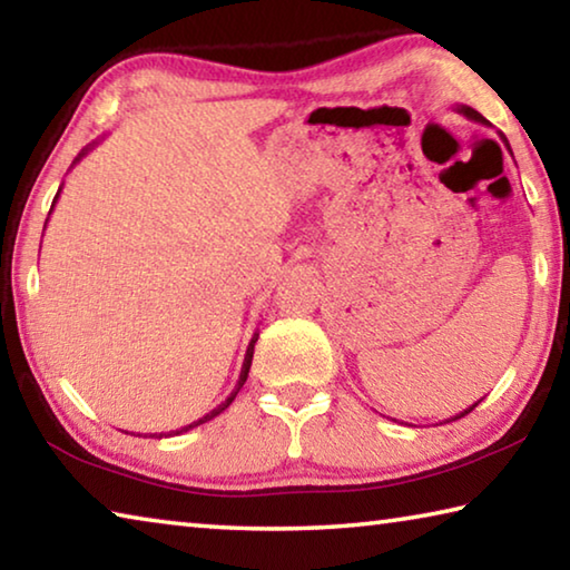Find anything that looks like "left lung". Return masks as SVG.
Listing matches in <instances>:
<instances>
[{
  "mask_svg": "<svg viewBox=\"0 0 570 570\" xmlns=\"http://www.w3.org/2000/svg\"><path fill=\"white\" fill-rule=\"evenodd\" d=\"M458 112H462V115H465V118H470V120H475V122H485V118H482V115L478 112V110H472V108H468V105H458V108H455ZM500 140H503L505 142V148L510 150V146H508V140H505V135H500ZM510 156H513V153H510ZM478 407V402L475 404H472V407H468L465 412H460V414H455V417H450V420H445V422H452V420H460V417H465V414H470L472 410H475Z\"/></svg>",
  "mask_w": 570,
  "mask_h": 570,
  "instance_id": "obj_1",
  "label": "left lung"
}]
</instances>
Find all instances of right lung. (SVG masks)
Returning a JSON list of instances; mask_svg holds the SVG:
<instances>
[{
	"label": "right lung",
	"instance_id": "obj_1",
	"mask_svg": "<svg viewBox=\"0 0 570 570\" xmlns=\"http://www.w3.org/2000/svg\"><path fill=\"white\" fill-rule=\"evenodd\" d=\"M95 146H98V140H95V142H90V146L88 148H85L82 153H80V156H77L75 158V163L77 160H80L82 156H88V153L95 148ZM62 190V188H60ZM60 190H57V196H60ZM57 196H55V200H52V208H55V204H57ZM52 208H50V214H52ZM47 226V224H45ZM256 340H258V334H254V336H250V342H248V350H246V356H244V366H240V374H238V384H236V390L234 392H230L228 394V397H226V402H220L218 404V407H214V410H210L208 414H204V417H200V420H196V422H190V424H186V428H180V430H173V432H168V435H166V432H160V435H158V432H156V435H153V438H170V435H183V432H188V430H193V428H198V424H204V422H208V420H214V417H218V414L220 412H224L226 407H228V404L230 402H234L236 400V394H238V390L240 387H244V382H246V377H248V370H250V360H254V346H256Z\"/></svg>",
	"mask_w": 570,
	"mask_h": 570
}]
</instances>
